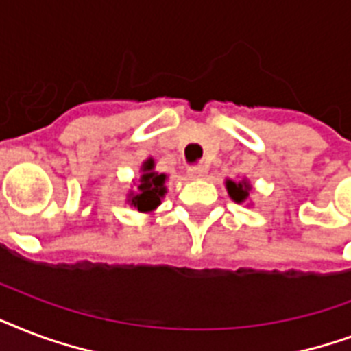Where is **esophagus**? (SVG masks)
<instances>
[{"label": "esophagus", "instance_id": "obj_1", "mask_svg": "<svg viewBox=\"0 0 351 351\" xmlns=\"http://www.w3.org/2000/svg\"><path fill=\"white\" fill-rule=\"evenodd\" d=\"M206 176V168L201 167V165H195V167L189 168V178L190 179H201Z\"/></svg>", "mask_w": 351, "mask_h": 351}]
</instances>
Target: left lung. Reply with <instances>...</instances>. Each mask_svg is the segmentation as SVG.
Here are the masks:
<instances>
[{
  "label": "left lung",
  "instance_id": "8db88e82",
  "mask_svg": "<svg viewBox=\"0 0 351 351\" xmlns=\"http://www.w3.org/2000/svg\"><path fill=\"white\" fill-rule=\"evenodd\" d=\"M249 183H234V181H227V190H229V195L234 201L241 203L249 195Z\"/></svg>",
  "mask_w": 351,
  "mask_h": 351
}]
</instances>
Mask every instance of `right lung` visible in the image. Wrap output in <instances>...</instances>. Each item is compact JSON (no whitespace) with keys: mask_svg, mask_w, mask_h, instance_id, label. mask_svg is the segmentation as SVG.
Returning <instances> with one entry per match:
<instances>
[{"mask_svg":"<svg viewBox=\"0 0 351 351\" xmlns=\"http://www.w3.org/2000/svg\"><path fill=\"white\" fill-rule=\"evenodd\" d=\"M165 181H167V176L154 172V161L148 159L145 162V173H143V179L138 184V194L132 197V205L137 206V210H141V213L154 210L156 206H159L161 197L167 192Z\"/></svg>","mask_w":351,"mask_h":351,"instance_id":"add662e5","label":"right lung"}]
</instances>
